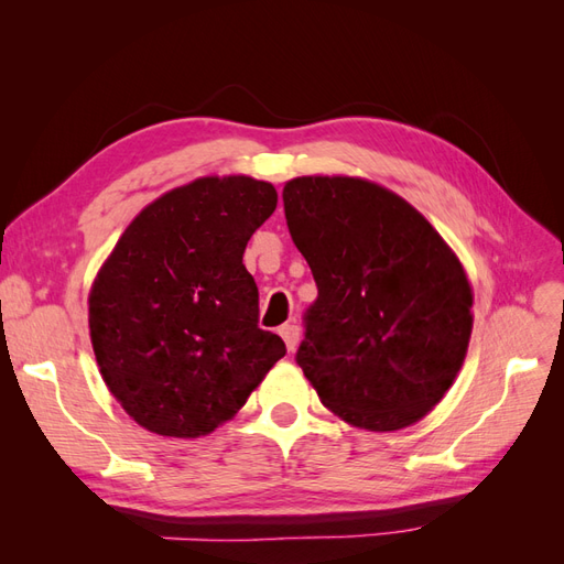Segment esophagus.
I'll return each mask as SVG.
<instances>
[{"label":"esophagus","instance_id":"esophagus-1","mask_svg":"<svg viewBox=\"0 0 564 564\" xmlns=\"http://www.w3.org/2000/svg\"><path fill=\"white\" fill-rule=\"evenodd\" d=\"M280 336L284 338V346L289 352H294L296 346H299V336H301V329L296 327V324H284V327H280Z\"/></svg>","mask_w":564,"mask_h":564}]
</instances>
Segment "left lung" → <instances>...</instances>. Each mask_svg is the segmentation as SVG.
Wrapping results in <instances>:
<instances>
[{
  "mask_svg": "<svg viewBox=\"0 0 564 564\" xmlns=\"http://www.w3.org/2000/svg\"><path fill=\"white\" fill-rule=\"evenodd\" d=\"M286 228L317 301L296 362L319 402L365 431H400L445 398L473 332V286L419 209L357 176H296Z\"/></svg>",
  "mask_w": 564,
  "mask_h": 564,
  "instance_id": "8db88e82",
  "label": "left lung"
}]
</instances>
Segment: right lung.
<instances>
[{"label":"right lung","instance_id":"obj_1","mask_svg":"<svg viewBox=\"0 0 564 564\" xmlns=\"http://www.w3.org/2000/svg\"><path fill=\"white\" fill-rule=\"evenodd\" d=\"M275 207L268 181L199 176L143 207L96 272V362L141 429L209 435L284 357V340L259 329V286L242 263Z\"/></svg>","mask_w":564,"mask_h":564}]
</instances>
